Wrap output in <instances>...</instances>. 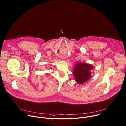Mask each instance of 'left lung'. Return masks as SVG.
<instances>
[{
  "label": "left lung",
  "instance_id": "8db88e82",
  "mask_svg": "<svg viewBox=\"0 0 126 126\" xmlns=\"http://www.w3.org/2000/svg\"><path fill=\"white\" fill-rule=\"evenodd\" d=\"M93 66L85 63H76L73 69V74L75 80L79 84H82L89 79L91 76V70L93 69Z\"/></svg>",
  "mask_w": 126,
  "mask_h": 126
}]
</instances>
